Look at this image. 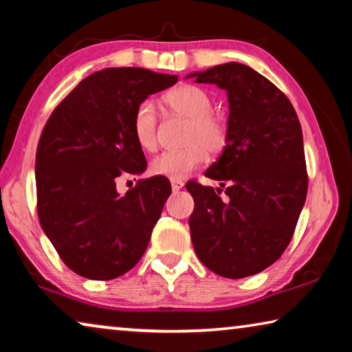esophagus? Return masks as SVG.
Instances as JSON below:
<instances>
[{
  "instance_id": "obj_1",
  "label": "esophagus",
  "mask_w": 352,
  "mask_h": 352,
  "mask_svg": "<svg viewBox=\"0 0 352 352\" xmlns=\"http://www.w3.org/2000/svg\"><path fill=\"white\" fill-rule=\"evenodd\" d=\"M170 185H172V191L178 192L180 190H183V186H185V183H183V180H172Z\"/></svg>"
}]
</instances>
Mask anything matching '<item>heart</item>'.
Wrapping results in <instances>:
<instances>
[{
	"label": "heart",
	"mask_w": 352,
	"mask_h": 352,
	"mask_svg": "<svg viewBox=\"0 0 352 352\" xmlns=\"http://www.w3.org/2000/svg\"><path fill=\"white\" fill-rule=\"evenodd\" d=\"M162 101L172 112L190 118L185 142L190 145L166 150L151 160L150 169L155 175L170 180H183L207 161L208 151L223 150L228 140L224 122L212 113L213 101L196 85H182L169 91ZM133 134L140 148L153 151L158 145V117L150 101L140 102L133 115Z\"/></svg>",
	"instance_id": "obj_1"
}]
</instances>
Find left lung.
Here are the masks:
<instances>
[{
    "instance_id": "left-lung-1",
    "label": "left lung",
    "mask_w": 352,
    "mask_h": 352,
    "mask_svg": "<svg viewBox=\"0 0 352 352\" xmlns=\"http://www.w3.org/2000/svg\"><path fill=\"white\" fill-rule=\"evenodd\" d=\"M197 83L228 93V140L206 175L226 186L190 182V217L197 258L214 274L245 278L262 272L289 245L307 199L308 177L297 113L285 94L242 63L191 72Z\"/></svg>"
}]
</instances>
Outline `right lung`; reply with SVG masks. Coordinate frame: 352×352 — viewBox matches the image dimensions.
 <instances>
[{
    "instance_id": "right-lung-1",
    "label": "right lung",
    "mask_w": 352,
    "mask_h": 352,
    "mask_svg": "<svg viewBox=\"0 0 352 352\" xmlns=\"http://www.w3.org/2000/svg\"><path fill=\"white\" fill-rule=\"evenodd\" d=\"M177 80L144 67H106L83 78L45 123L36 153L39 221L77 275L113 280L144 256L170 183L151 177L120 194L117 178L146 169L133 134L135 107Z\"/></svg>"
}]
</instances>
